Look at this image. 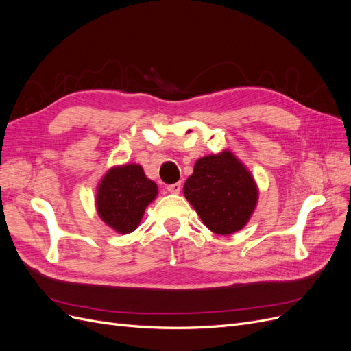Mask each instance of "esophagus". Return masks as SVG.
<instances>
[{"label": "esophagus", "mask_w": 351, "mask_h": 351, "mask_svg": "<svg viewBox=\"0 0 351 351\" xmlns=\"http://www.w3.org/2000/svg\"><path fill=\"white\" fill-rule=\"evenodd\" d=\"M167 190L169 193H174V195H178L180 192H182V183H174V184H168L167 186Z\"/></svg>", "instance_id": "1"}]
</instances>
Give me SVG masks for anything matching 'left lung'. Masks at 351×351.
<instances>
[{
    "label": "left lung",
    "instance_id": "1",
    "mask_svg": "<svg viewBox=\"0 0 351 351\" xmlns=\"http://www.w3.org/2000/svg\"><path fill=\"white\" fill-rule=\"evenodd\" d=\"M183 192L204 224L221 236L246 226L258 202L252 174L228 151L197 159Z\"/></svg>",
    "mask_w": 351,
    "mask_h": 351
}]
</instances>
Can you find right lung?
<instances>
[{
    "label": "right lung",
    "mask_w": 351,
    "mask_h": 351,
    "mask_svg": "<svg viewBox=\"0 0 351 351\" xmlns=\"http://www.w3.org/2000/svg\"><path fill=\"white\" fill-rule=\"evenodd\" d=\"M158 187L137 164L111 168L98 187L97 208L105 224L127 234L137 228Z\"/></svg>",
    "instance_id": "1"
}]
</instances>
